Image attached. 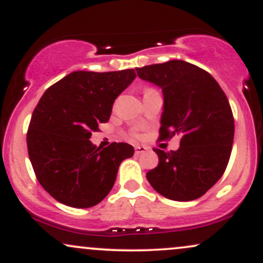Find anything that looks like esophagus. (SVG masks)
<instances>
[{
  "label": "esophagus",
  "instance_id": "esophagus-1",
  "mask_svg": "<svg viewBox=\"0 0 263 263\" xmlns=\"http://www.w3.org/2000/svg\"><path fill=\"white\" fill-rule=\"evenodd\" d=\"M146 151H147V147L146 146H140V144H138V146L135 147L136 155H141V153L146 152Z\"/></svg>",
  "mask_w": 263,
  "mask_h": 263
}]
</instances>
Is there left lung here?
I'll use <instances>...</instances> for the list:
<instances>
[{
    "label": "left lung",
    "instance_id": "8db88e82",
    "mask_svg": "<svg viewBox=\"0 0 263 263\" xmlns=\"http://www.w3.org/2000/svg\"><path fill=\"white\" fill-rule=\"evenodd\" d=\"M136 71L162 89L159 138L180 137L177 151L155 148L159 163L147 173V180L171 200L200 198L221 178L230 159L235 125L225 92L208 71L184 60Z\"/></svg>",
    "mask_w": 263,
    "mask_h": 263
}]
</instances>
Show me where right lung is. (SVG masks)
<instances>
[{
    "instance_id": "add662e5",
    "label": "right lung",
    "mask_w": 263,
    "mask_h": 263,
    "mask_svg": "<svg viewBox=\"0 0 263 263\" xmlns=\"http://www.w3.org/2000/svg\"><path fill=\"white\" fill-rule=\"evenodd\" d=\"M134 69L107 73L74 71L45 90L33 111L27 147L35 177L59 203L99 204L112 189L128 143L93 146L92 131L107 122L114 101L135 80Z\"/></svg>"
}]
</instances>
